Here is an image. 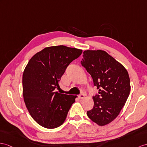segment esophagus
<instances>
[{
    "instance_id": "34e87169",
    "label": "esophagus",
    "mask_w": 147,
    "mask_h": 147,
    "mask_svg": "<svg viewBox=\"0 0 147 147\" xmlns=\"http://www.w3.org/2000/svg\"><path fill=\"white\" fill-rule=\"evenodd\" d=\"M84 97H85V95L84 94H81L78 95V98L80 99H83Z\"/></svg>"
}]
</instances>
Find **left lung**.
<instances>
[{
	"instance_id": "left-lung-1",
	"label": "left lung",
	"mask_w": 147,
	"mask_h": 147,
	"mask_svg": "<svg viewBox=\"0 0 147 147\" xmlns=\"http://www.w3.org/2000/svg\"><path fill=\"white\" fill-rule=\"evenodd\" d=\"M83 57L81 65L99 91L93 96L94 107L87 114L103 126L115 119L126 103L131 88L129 76L125 67L105 51H85Z\"/></svg>"
}]
</instances>
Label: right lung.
I'll list each match as a JSON object with an SVG mask.
<instances>
[{
    "mask_svg": "<svg viewBox=\"0 0 147 147\" xmlns=\"http://www.w3.org/2000/svg\"><path fill=\"white\" fill-rule=\"evenodd\" d=\"M82 51L64 45L45 48L32 57L22 76L23 95L31 117L46 128L65 121L76 96L55 92L68 65Z\"/></svg>",
    "mask_w": 147,
    "mask_h": 147,
    "instance_id": "right-lung-1",
    "label": "right lung"
}]
</instances>
